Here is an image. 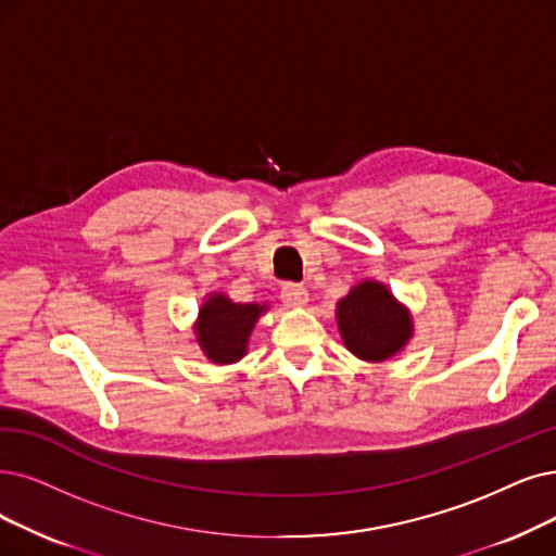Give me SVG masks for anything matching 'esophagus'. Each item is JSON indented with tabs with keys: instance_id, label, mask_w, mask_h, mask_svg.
I'll return each instance as SVG.
<instances>
[{
	"instance_id": "esophagus-1",
	"label": "esophagus",
	"mask_w": 556,
	"mask_h": 556,
	"mask_svg": "<svg viewBox=\"0 0 556 556\" xmlns=\"http://www.w3.org/2000/svg\"><path fill=\"white\" fill-rule=\"evenodd\" d=\"M280 299H282V303L287 305V307H303V305H307V290L303 285H296V282H287L285 287H282V292H280Z\"/></svg>"
}]
</instances>
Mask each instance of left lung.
<instances>
[{
	"label": "left lung",
	"mask_w": 556,
	"mask_h": 556,
	"mask_svg": "<svg viewBox=\"0 0 556 556\" xmlns=\"http://www.w3.org/2000/svg\"><path fill=\"white\" fill-rule=\"evenodd\" d=\"M336 319L344 346L367 363L390 361L406 349L415 330L410 309L379 280L353 285L338 301Z\"/></svg>",
	"instance_id": "1"
}]
</instances>
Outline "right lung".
I'll list each match as a JSON object with an SVG mask.
<instances>
[{"label":"right lung","instance_id":"add662e5","mask_svg":"<svg viewBox=\"0 0 556 556\" xmlns=\"http://www.w3.org/2000/svg\"><path fill=\"white\" fill-rule=\"evenodd\" d=\"M269 303H235L224 292H212L198 307L195 342L214 365L239 363L249 353L251 332Z\"/></svg>","mask_w":556,"mask_h":556}]
</instances>
